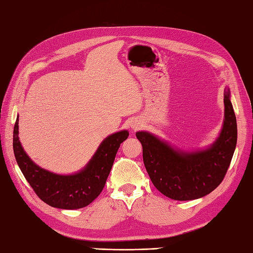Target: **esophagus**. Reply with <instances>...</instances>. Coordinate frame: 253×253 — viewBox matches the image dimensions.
<instances>
[{
  "label": "esophagus",
  "mask_w": 253,
  "mask_h": 253,
  "mask_svg": "<svg viewBox=\"0 0 253 253\" xmlns=\"http://www.w3.org/2000/svg\"><path fill=\"white\" fill-rule=\"evenodd\" d=\"M131 127L133 128V130H138V128L141 127V123L138 121H133L131 123Z\"/></svg>",
  "instance_id": "34e87169"
}]
</instances>
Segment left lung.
I'll use <instances>...</instances> for the list:
<instances>
[{
    "label": "left lung",
    "instance_id": "8db88e82",
    "mask_svg": "<svg viewBox=\"0 0 253 253\" xmlns=\"http://www.w3.org/2000/svg\"><path fill=\"white\" fill-rule=\"evenodd\" d=\"M224 105L219 136L202 151H177L154 134L136 132L144 165L159 192L172 200H195L211 193L223 181L237 144V121L228 88L224 92Z\"/></svg>",
    "mask_w": 253,
    "mask_h": 253
}]
</instances>
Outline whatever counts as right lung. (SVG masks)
I'll return each instance as SVG.
<instances>
[{
	"label": "right lung",
	"instance_id": "right-lung-1",
	"mask_svg": "<svg viewBox=\"0 0 253 253\" xmlns=\"http://www.w3.org/2000/svg\"><path fill=\"white\" fill-rule=\"evenodd\" d=\"M128 136L126 130L105 138L84 169L74 174H56L37 166L25 153L18 137V117L13 134L14 155L36 194L52 208L77 210L90 204L106 184L116 154Z\"/></svg>",
	"mask_w": 253,
	"mask_h": 253
}]
</instances>
